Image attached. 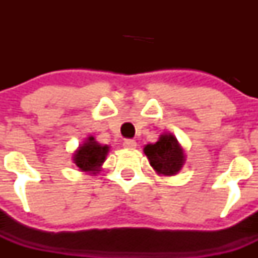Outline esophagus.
<instances>
[{
	"instance_id": "obj_1",
	"label": "esophagus",
	"mask_w": 258,
	"mask_h": 258,
	"mask_svg": "<svg viewBox=\"0 0 258 258\" xmlns=\"http://www.w3.org/2000/svg\"><path fill=\"white\" fill-rule=\"evenodd\" d=\"M122 146H124L126 150H134L137 147V142L134 140H125Z\"/></svg>"
}]
</instances>
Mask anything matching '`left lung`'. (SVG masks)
Segmentation results:
<instances>
[{
	"mask_svg": "<svg viewBox=\"0 0 258 258\" xmlns=\"http://www.w3.org/2000/svg\"><path fill=\"white\" fill-rule=\"evenodd\" d=\"M143 152L159 175L178 174L186 163V154L178 140L172 133L160 134L155 143H147Z\"/></svg>",
	"mask_w": 258,
	"mask_h": 258,
	"instance_id": "1",
	"label": "left lung"
}]
</instances>
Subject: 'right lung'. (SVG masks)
<instances>
[{"label":"right lung","mask_w":258,"mask_h":258,"mask_svg":"<svg viewBox=\"0 0 258 258\" xmlns=\"http://www.w3.org/2000/svg\"><path fill=\"white\" fill-rule=\"evenodd\" d=\"M108 152L109 146L101 145L95 141L94 137L89 136L74 152L72 161L80 172L95 175L101 172Z\"/></svg>","instance_id":"add662e5"}]
</instances>
